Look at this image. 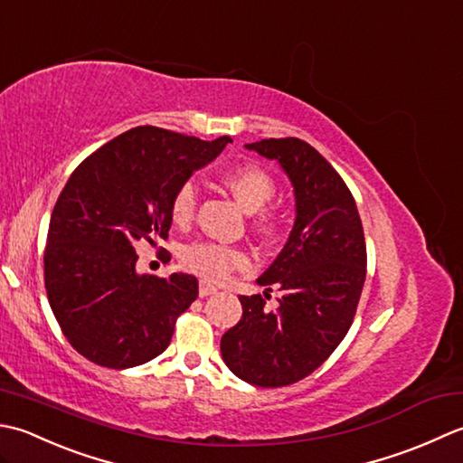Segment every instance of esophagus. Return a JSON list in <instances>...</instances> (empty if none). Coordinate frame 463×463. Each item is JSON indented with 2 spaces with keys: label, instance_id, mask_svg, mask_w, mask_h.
Instances as JSON below:
<instances>
[{
  "label": "esophagus",
  "instance_id": "34e87169",
  "mask_svg": "<svg viewBox=\"0 0 463 463\" xmlns=\"http://www.w3.org/2000/svg\"><path fill=\"white\" fill-rule=\"evenodd\" d=\"M212 294H218V286H213V284H210V281L202 279L200 281V298H207Z\"/></svg>",
  "mask_w": 463,
  "mask_h": 463
}]
</instances>
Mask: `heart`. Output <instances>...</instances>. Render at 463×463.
Listing matches in <instances>:
<instances>
[{"label":"heart","mask_w":463,"mask_h":463,"mask_svg":"<svg viewBox=\"0 0 463 463\" xmlns=\"http://www.w3.org/2000/svg\"><path fill=\"white\" fill-rule=\"evenodd\" d=\"M223 185L241 203L243 210L260 212L256 218V228L263 233L276 230V218L263 212V207L276 194L271 177L256 165H238L223 174ZM197 207V185L185 182L179 185L172 200V220L177 225L190 223ZM184 266L205 279H223L230 271L245 268L250 263L248 253L232 245H222L213 241H195L187 245L182 253Z\"/></svg>","instance_id":"heart-1"}]
</instances>
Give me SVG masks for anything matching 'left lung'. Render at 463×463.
<instances>
[{"label":"left lung","mask_w":463,"mask_h":463,"mask_svg":"<svg viewBox=\"0 0 463 463\" xmlns=\"http://www.w3.org/2000/svg\"><path fill=\"white\" fill-rule=\"evenodd\" d=\"M245 147L284 169L296 222L258 278L268 290L279 288L280 307L269 312L260 294L240 296L243 316L223 334L222 357L240 380L281 388L317 370L345 337L365 281V240L352 192L317 149L298 137Z\"/></svg>","instance_id":"obj_1"}]
</instances>
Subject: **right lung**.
Here are the masks:
<instances>
[{
    "label": "right lung",
    "mask_w": 463,
    "mask_h": 463,
    "mask_svg": "<svg viewBox=\"0 0 463 463\" xmlns=\"http://www.w3.org/2000/svg\"><path fill=\"white\" fill-rule=\"evenodd\" d=\"M232 137L203 141L139 126L75 167L47 232V299L68 342L90 362L126 370L172 342L175 319L197 298L190 273L139 276L136 245L172 228V200Z\"/></svg>",
    "instance_id": "obj_1"
}]
</instances>
